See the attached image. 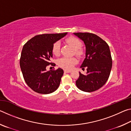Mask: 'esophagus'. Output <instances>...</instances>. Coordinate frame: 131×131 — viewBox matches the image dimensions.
I'll use <instances>...</instances> for the list:
<instances>
[{"label":"esophagus","instance_id":"esophagus-1","mask_svg":"<svg viewBox=\"0 0 131 131\" xmlns=\"http://www.w3.org/2000/svg\"><path fill=\"white\" fill-rule=\"evenodd\" d=\"M64 72L66 73H69L71 72V70H64Z\"/></svg>","mask_w":131,"mask_h":131}]
</instances>
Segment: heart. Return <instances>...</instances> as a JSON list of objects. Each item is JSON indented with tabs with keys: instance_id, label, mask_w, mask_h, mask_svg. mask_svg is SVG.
Masks as SVG:
<instances>
[{
	"instance_id": "1",
	"label": "heart",
	"mask_w": 131,
	"mask_h": 131,
	"mask_svg": "<svg viewBox=\"0 0 131 131\" xmlns=\"http://www.w3.org/2000/svg\"><path fill=\"white\" fill-rule=\"evenodd\" d=\"M66 42L72 47L74 50V54L79 58H83L85 55V51L81 47L82 43L80 40L74 36H70L66 39ZM61 43L59 41H57L53 44L52 48V54L55 56H58L60 54ZM77 63V60L76 58H61L58 61V64L60 67L65 69H70Z\"/></svg>"
}]
</instances>
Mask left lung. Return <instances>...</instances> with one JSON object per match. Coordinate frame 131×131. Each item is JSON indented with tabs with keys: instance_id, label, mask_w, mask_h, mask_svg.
Segmentation results:
<instances>
[{
	"instance_id": "left-lung-1",
	"label": "left lung",
	"mask_w": 131,
	"mask_h": 131,
	"mask_svg": "<svg viewBox=\"0 0 131 131\" xmlns=\"http://www.w3.org/2000/svg\"><path fill=\"white\" fill-rule=\"evenodd\" d=\"M85 45V58L80 68H87V74L79 72L76 81L77 88L84 92L95 91L104 85L109 77L112 58L108 44L91 33H74Z\"/></svg>"
}]
</instances>
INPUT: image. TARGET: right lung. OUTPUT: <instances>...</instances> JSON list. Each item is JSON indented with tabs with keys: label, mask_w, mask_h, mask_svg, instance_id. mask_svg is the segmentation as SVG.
<instances>
[{
	"label": "right lung",
	"mask_w": 131,
	"mask_h": 131,
	"mask_svg": "<svg viewBox=\"0 0 131 131\" xmlns=\"http://www.w3.org/2000/svg\"><path fill=\"white\" fill-rule=\"evenodd\" d=\"M67 33L36 35L24 44L19 64L24 80L35 92L48 94L54 92L60 84L63 70L61 68L47 71L52 57V48L54 43Z\"/></svg>",
	"instance_id": "add662e5"
}]
</instances>
